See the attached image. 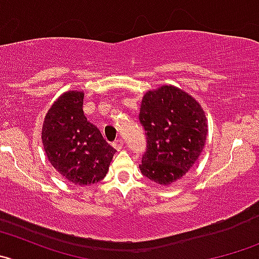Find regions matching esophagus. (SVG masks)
<instances>
[{
    "label": "esophagus",
    "instance_id": "esophagus-1",
    "mask_svg": "<svg viewBox=\"0 0 259 259\" xmlns=\"http://www.w3.org/2000/svg\"><path fill=\"white\" fill-rule=\"evenodd\" d=\"M123 145H124V142H123V140H120V139L115 140V141L113 142V146H114V149L118 150V151L123 149Z\"/></svg>",
    "mask_w": 259,
    "mask_h": 259
}]
</instances>
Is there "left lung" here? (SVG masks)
<instances>
[{
    "label": "left lung",
    "instance_id": "8db88e82",
    "mask_svg": "<svg viewBox=\"0 0 259 259\" xmlns=\"http://www.w3.org/2000/svg\"><path fill=\"white\" fill-rule=\"evenodd\" d=\"M139 119L147 141L141 173L161 186L178 181L193 166L207 139L201 105L181 89L165 85L144 95Z\"/></svg>",
    "mask_w": 259,
    "mask_h": 259
}]
</instances>
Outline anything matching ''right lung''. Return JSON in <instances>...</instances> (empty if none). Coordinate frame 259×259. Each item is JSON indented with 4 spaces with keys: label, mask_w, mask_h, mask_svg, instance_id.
Instances as JSON below:
<instances>
[{
    "label": "right lung",
    "mask_w": 259,
    "mask_h": 259,
    "mask_svg": "<svg viewBox=\"0 0 259 259\" xmlns=\"http://www.w3.org/2000/svg\"><path fill=\"white\" fill-rule=\"evenodd\" d=\"M82 104V91L65 93L48 110L41 130L48 161L75 186L102 181L115 154L83 115Z\"/></svg>",
    "instance_id": "right-lung-1"
}]
</instances>
